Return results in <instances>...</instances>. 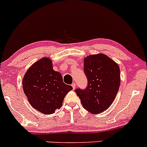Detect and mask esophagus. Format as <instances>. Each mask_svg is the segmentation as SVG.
<instances>
[{
    "label": "esophagus",
    "mask_w": 147,
    "mask_h": 147,
    "mask_svg": "<svg viewBox=\"0 0 147 147\" xmlns=\"http://www.w3.org/2000/svg\"><path fill=\"white\" fill-rule=\"evenodd\" d=\"M71 86H72V87H73V89L74 90V89H75V87H76V83H75V82H74V83L72 84Z\"/></svg>",
    "instance_id": "esophagus-1"
}]
</instances>
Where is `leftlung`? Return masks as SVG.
<instances>
[{
    "mask_svg": "<svg viewBox=\"0 0 147 147\" xmlns=\"http://www.w3.org/2000/svg\"><path fill=\"white\" fill-rule=\"evenodd\" d=\"M84 71L88 85L85 90L76 89V94L85 109L92 114L107 110L116 97L120 85L119 65L103 53L84 59Z\"/></svg>",
    "mask_w": 147,
    "mask_h": 147,
    "instance_id": "8db88e82",
    "label": "left lung"
}]
</instances>
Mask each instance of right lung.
Wrapping results in <instances>:
<instances>
[{"mask_svg": "<svg viewBox=\"0 0 147 147\" xmlns=\"http://www.w3.org/2000/svg\"><path fill=\"white\" fill-rule=\"evenodd\" d=\"M22 83L31 106L45 115L60 109L66 94L73 89L64 83L61 74L53 69L52 60L47 57L34 62L28 69Z\"/></svg>", "mask_w": 147, "mask_h": 147, "instance_id": "1", "label": "right lung"}]
</instances>
